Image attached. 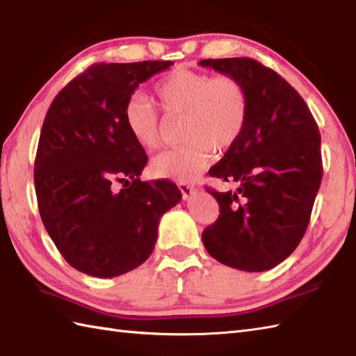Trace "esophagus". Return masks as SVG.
Returning <instances> with one entry per match:
<instances>
[{
	"mask_svg": "<svg viewBox=\"0 0 356 356\" xmlns=\"http://www.w3.org/2000/svg\"><path fill=\"white\" fill-rule=\"evenodd\" d=\"M179 190L182 191L184 199H190L191 195L195 193V188L193 185H188V184H179Z\"/></svg>",
	"mask_w": 356,
	"mask_h": 356,
	"instance_id": "34e87169",
	"label": "esophagus"
}]
</instances>
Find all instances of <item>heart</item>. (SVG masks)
Returning a JSON list of instances; mask_svg holds the SVG:
<instances>
[{"instance_id": "1", "label": "heart", "mask_w": 356, "mask_h": 356, "mask_svg": "<svg viewBox=\"0 0 356 356\" xmlns=\"http://www.w3.org/2000/svg\"><path fill=\"white\" fill-rule=\"evenodd\" d=\"M165 115H184L182 145L162 151L151 161V172L161 179L191 182L213 157L214 147L228 149L238 140L248 119L245 87L229 74L176 69L154 86ZM124 122L140 147L153 149L161 142L159 113L147 99L133 96L124 108Z\"/></svg>"}]
</instances>
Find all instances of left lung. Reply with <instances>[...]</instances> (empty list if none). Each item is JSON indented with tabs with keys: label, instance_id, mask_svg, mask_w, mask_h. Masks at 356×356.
<instances>
[{
	"label": "left lung",
	"instance_id": "obj_1",
	"mask_svg": "<svg viewBox=\"0 0 356 356\" xmlns=\"http://www.w3.org/2000/svg\"><path fill=\"white\" fill-rule=\"evenodd\" d=\"M245 87L248 119L238 140L209 170L237 191L208 190L220 207L203 231L207 251L246 272L275 268L303 238L323 177L321 136L289 82L249 58L203 59Z\"/></svg>",
	"mask_w": 356,
	"mask_h": 356
}]
</instances>
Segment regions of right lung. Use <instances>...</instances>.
<instances>
[{"label":"right lung","mask_w":356,"mask_h":356,"mask_svg":"<svg viewBox=\"0 0 356 356\" xmlns=\"http://www.w3.org/2000/svg\"><path fill=\"white\" fill-rule=\"evenodd\" d=\"M170 65H92L45 115L33 172L38 208L58 251L87 275L111 278L140 266L153 252L161 217L182 200L170 180L139 179L148 157L124 122L134 90Z\"/></svg>","instance_id":"add662e5"}]
</instances>
